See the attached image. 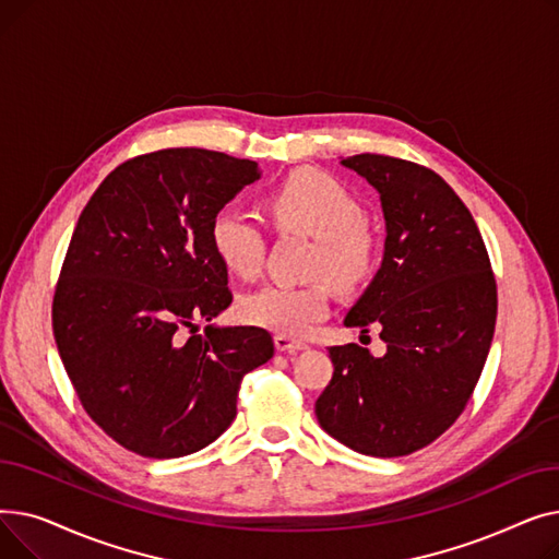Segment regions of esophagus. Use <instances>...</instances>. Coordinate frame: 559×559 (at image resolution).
I'll return each instance as SVG.
<instances>
[{
    "label": "esophagus",
    "instance_id": "1",
    "mask_svg": "<svg viewBox=\"0 0 559 559\" xmlns=\"http://www.w3.org/2000/svg\"><path fill=\"white\" fill-rule=\"evenodd\" d=\"M274 344H276V350H281V354H295V350L308 348L306 342L292 340V337H287V335H276V337H274Z\"/></svg>",
    "mask_w": 559,
    "mask_h": 559
}]
</instances>
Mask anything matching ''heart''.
Returning a JSON list of instances; mask_svg holds the SVG:
<instances>
[{
    "instance_id": "b5f03b06",
    "label": "heart",
    "mask_w": 559,
    "mask_h": 559,
    "mask_svg": "<svg viewBox=\"0 0 559 559\" xmlns=\"http://www.w3.org/2000/svg\"><path fill=\"white\" fill-rule=\"evenodd\" d=\"M281 230H297L319 240L312 274L342 289L360 285L371 267L376 245L362 222V205L342 181L321 169H297L264 199ZM211 242L219 260L240 278H253L264 258V235L245 213L219 211L211 224ZM331 308L326 283L264 285L240 304L251 326L287 337L310 333Z\"/></svg>"
}]
</instances>
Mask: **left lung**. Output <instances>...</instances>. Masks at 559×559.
<instances>
[{"label":"left lung","mask_w":559,"mask_h":559,"mask_svg":"<svg viewBox=\"0 0 559 559\" xmlns=\"http://www.w3.org/2000/svg\"><path fill=\"white\" fill-rule=\"evenodd\" d=\"M340 165L378 192L385 217L383 262L344 326H378L388 350L331 346L335 371L314 415L344 447L399 457L428 447L472 399L493 337L496 281L472 213L442 176L380 154Z\"/></svg>","instance_id":"left-lung-1"}]
</instances>
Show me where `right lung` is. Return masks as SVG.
Listing matches in <instances>:
<instances>
[{"mask_svg":"<svg viewBox=\"0 0 559 559\" xmlns=\"http://www.w3.org/2000/svg\"><path fill=\"white\" fill-rule=\"evenodd\" d=\"M258 179L255 160L163 150L115 167L76 222L53 295L56 346L85 413L138 455L215 442L245 373L274 356L264 329L194 326L233 301L213 217Z\"/></svg>","mask_w":559,"mask_h":559,"instance_id":"1","label":"right lung"}]
</instances>
